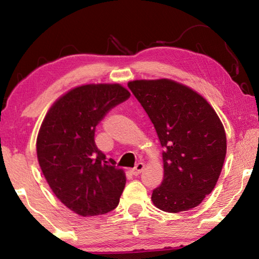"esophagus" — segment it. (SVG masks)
<instances>
[{"instance_id":"obj_1","label":"esophagus","mask_w":259,"mask_h":259,"mask_svg":"<svg viewBox=\"0 0 259 259\" xmlns=\"http://www.w3.org/2000/svg\"><path fill=\"white\" fill-rule=\"evenodd\" d=\"M144 168H145V164H144L143 162H138L135 168L131 169V174H133L134 176H138V175L143 171Z\"/></svg>"}]
</instances>
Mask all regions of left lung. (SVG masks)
<instances>
[{"label": "left lung", "mask_w": 259, "mask_h": 259, "mask_svg": "<svg viewBox=\"0 0 259 259\" xmlns=\"http://www.w3.org/2000/svg\"><path fill=\"white\" fill-rule=\"evenodd\" d=\"M128 87L164 148V177L152 193L153 203L175 213L196 207L216 186L224 164L221 119L202 96L169 78L130 81Z\"/></svg>", "instance_id": "1"}]
</instances>
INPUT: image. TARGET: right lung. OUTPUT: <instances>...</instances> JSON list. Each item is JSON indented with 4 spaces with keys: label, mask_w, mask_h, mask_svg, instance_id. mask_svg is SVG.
Masks as SVG:
<instances>
[{
    "label": "right lung",
    "mask_w": 259,
    "mask_h": 259,
    "mask_svg": "<svg viewBox=\"0 0 259 259\" xmlns=\"http://www.w3.org/2000/svg\"><path fill=\"white\" fill-rule=\"evenodd\" d=\"M130 93L121 84L76 87L48 111L36 139L38 164L52 192L83 217L115 209L125 174L106 161L95 143L96 125Z\"/></svg>",
    "instance_id": "right-lung-1"
}]
</instances>
